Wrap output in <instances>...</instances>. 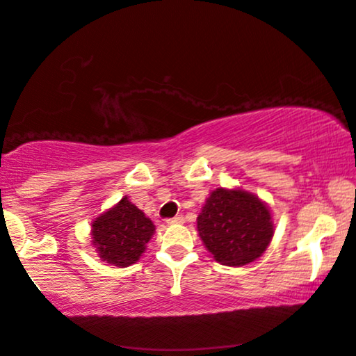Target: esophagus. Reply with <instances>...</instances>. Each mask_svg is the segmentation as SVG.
<instances>
[{"label":"esophagus","mask_w":356,"mask_h":356,"mask_svg":"<svg viewBox=\"0 0 356 356\" xmlns=\"http://www.w3.org/2000/svg\"><path fill=\"white\" fill-rule=\"evenodd\" d=\"M184 222H185L184 216H176V217H172V218H168V220H166V223H168V225H177V223H184Z\"/></svg>","instance_id":"1"}]
</instances>
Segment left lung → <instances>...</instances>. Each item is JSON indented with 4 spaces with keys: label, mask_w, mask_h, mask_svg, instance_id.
<instances>
[{
    "label": "left lung",
    "mask_w": 356,
    "mask_h": 356,
    "mask_svg": "<svg viewBox=\"0 0 356 356\" xmlns=\"http://www.w3.org/2000/svg\"><path fill=\"white\" fill-rule=\"evenodd\" d=\"M198 231L218 263L242 266L263 255L274 227L269 209L257 196L217 188L198 216Z\"/></svg>",
    "instance_id": "obj_1"
}]
</instances>
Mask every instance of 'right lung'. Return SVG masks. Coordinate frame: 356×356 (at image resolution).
Masks as SVG:
<instances>
[{
    "instance_id": "right-lung-1",
    "label": "right lung",
    "mask_w": 356,
    "mask_h": 356,
    "mask_svg": "<svg viewBox=\"0 0 356 356\" xmlns=\"http://www.w3.org/2000/svg\"><path fill=\"white\" fill-rule=\"evenodd\" d=\"M154 231L152 220L125 196L115 207L93 222V245H97L103 261L127 268L143 255Z\"/></svg>"
}]
</instances>
